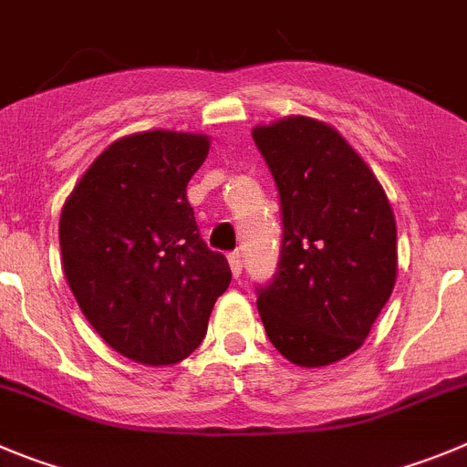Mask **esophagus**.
<instances>
[{"instance_id":"1","label":"esophagus","mask_w":467,"mask_h":467,"mask_svg":"<svg viewBox=\"0 0 467 467\" xmlns=\"http://www.w3.org/2000/svg\"><path fill=\"white\" fill-rule=\"evenodd\" d=\"M229 266H231V273H234V277H241L243 273V259L238 252H231L229 254Z\"/></svg>"}]
</instances>
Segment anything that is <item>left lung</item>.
Masks as SVG:
<instances>
[{"label":"left lung","instance_id":"1","mask_svg":"<svg viewBox=\"0 0 467 467\" xmlns=\"http://www.w3.org/2000/svg\"><path fill=\"white\" fill-rule=\"evenodd\" d=\"M282 203L280 266L256 307L273 348L301 368L357 352L399 273L396 217L340 131L306 115L256 125Z\"/></svg>","mask_w":467,"mask_h":467}]
</instances>
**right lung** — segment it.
I'll list each match as a JSON object with an SVG mask.
<instances>
[{
  "instance_id": "obj_1",
  "label": "right lung",
  "mask_w": 467,
  "mask_h": 467,
  "mask_svg": "<svg viewBox=\"0 0 467 467\" xmlns=\"http://www.w3.org/2000/svg\"><path fill=\"white\" fill-rule=\"evenodd\" d=\"M211 150L190 131H139L89 164L59 215V250L80 312L115 352L173 366L205 337L231 282L201 241L187 182Z\"/></svg>"
}]
</instances>
